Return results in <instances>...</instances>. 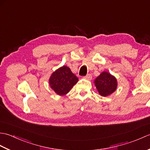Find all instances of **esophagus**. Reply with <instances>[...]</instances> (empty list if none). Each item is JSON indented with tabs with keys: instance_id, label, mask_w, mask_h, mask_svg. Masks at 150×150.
<instances>
[{
	"instance_id": "1",
	"label": "esophagus",
	"mask_w": 150,
	"mask_h": 150,
	"mask_svg": "<svg viewBox=\"0 0 150 150\" xmlns=\"http://www.w3.org/2000/svg\"><path fill=\"white\" fill-rule=\"evenodd\" d=\"M84 79H86V80H88V81H90L92 79V76L90 74H88L87 75H86L85 77H84Z\"/></svg>"
}]
</instances>
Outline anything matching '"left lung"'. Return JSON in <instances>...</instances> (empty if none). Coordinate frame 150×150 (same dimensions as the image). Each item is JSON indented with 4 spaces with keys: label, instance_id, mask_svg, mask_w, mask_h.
<instances>
[{
    "label": "left lung",
    "instance_id": "1",
    "mask_svg": "<svg viewBox=\"0 0 150 150\" xmlns=\"http://www.w3.org/2000/svg\"><path fill=\"white\" fill-rule=\"evenodd\" d=\"M95 86L101 96L107 97L112 94L117 88V79L108 71H103L95 79Z\"/></svg>",
    "mask_w": 150,
    "mask_h": 150
}]
</instances>
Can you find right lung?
I'll return each instance as SVG.
<instances>
[{"label": "right lung", "mask_w": 150, "mask_h": 150, "mask_svg": "<svg viewBox=\"0 0 150 150\" xmlns=\"http://www.w3.org/2000/svg\"><path fill=\"white\" fill-rule=\"evenodd\" d=\"M78 81L79 79L73 74L69 67L63 66L51 75L49 84L57 95L62 96L68 93Z\"/></svg>", "instance_id": "right-lung-1"}]
</instances>
